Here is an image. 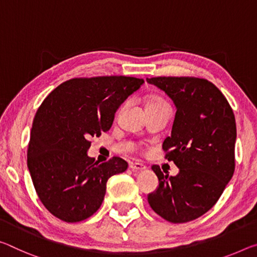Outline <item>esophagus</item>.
Returning <instances> with one entry per match:
<instances>
[{
  "label": "esophagus",
  "instance_id": "obj_1",
  "mask_svg": "<svg viewBox=\"0 0 257 257\" xmlns=\"http://www.w3.org/2000/svg\"><path fill=\"white\" fill-rule=\"evenodd\" d=\"M130 168H132L133 172H142V170H145L146 167L143 164H140V162H132L130 164Z\"/></svg>",
  "mask_w": 257,
  "mask_h": 257
}]
</instances>
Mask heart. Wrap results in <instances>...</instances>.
Masks as SVG:
<instances>
[{"label": "heart", "instance_id": "b5f03b06", "mask_svg": "<svg viewBox=\"0 0 257 257\" xmlns=\"http://www.w3.org/2000/svg\"><path fill=\"white\" fill-rule=\"evenodd\" d=\"M164 103H166V101L162 98H160V97L153 96V97H150V98L148 99V101H146V105H156V104H164Z\"/></svg>", "mask_w": 257, "mask_h": 257}]
</instances>
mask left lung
Returning <instances> with one entry per match:
<instances>
[{
  "label": "left lung",
  "instance_id": "left-lung-1",
  "mask_svg": "<svg viewBox=\"0 0 257 257\" xmlns=\"http://www.w3.org/2000/svg\"><path fill=\"white\" fill-rule=\"evenodd\" d=\"M176 105L172 135L164 141L165 158L180 168L176 176L152 170L159 178L150 193L151 208L172 223H186L207 213L233 176L237 137L234 114L219 89L206 79L158 76L146 79Z\"/></svg>",
  "mask_w": 257,
  "mask_h": 257
}]
</instances>
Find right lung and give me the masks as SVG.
Returning a JSON list of instances; mask_svg holds the SVG:
<instances>
[{
	"mask_svg": "<svg viewBox=\"0 0 257 257\" xmlns=\"http://www.w3.org/2000/svg\"><path fill=\"white\" fill-rule=\"evenodd\" d=\"M143 83L122 75L75 77L40 105L27 167L41 202L57 218L75 223L90 217L104 200L108 178L127 170V161L119 157L103 164L89 158V140L111 129L116 109Z\"/></svg>",
	"mask_w": 257,
	"mask_h": 257,
	"instance_id": "obj_1",
	"label": "right lung"
}]
</instances>
